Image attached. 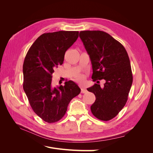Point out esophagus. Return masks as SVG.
<instances>
[{
    "mask_svg": "<svg viewBox=\"0 0 153 153\" xmlns=\"http://www.w3.org/2000/svg\"><path fill=\"white\" fill-rule=\"evenodd\" d=\"M87 92V90L85 89V88L84 87H81V92L82 93H86V92Z\"/></svg>",
    "mask_w": 153,
    "mask_h": 153,
    "instance_id": "obj_1",
    "label": "esophagus"
}]
</instances>
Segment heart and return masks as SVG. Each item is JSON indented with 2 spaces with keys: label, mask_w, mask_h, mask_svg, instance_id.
<instances>
[{
  "label": "heart",
  "mask_w": 153,
  "mask_h": 153,
  "mask_svg": "<svg viewBox=\"0 0 153 153\" xmlns=\"http://www.w3.org/2000/svg\"><path fill=\"white\" fill-rule=\"evenodd\" d=\"M78 78H79L80 79H82V76H79V77H78Z\"/></svg>",
  "instance_id": "heart-1"
}]
</instances>
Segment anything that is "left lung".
Wrapping results in <instances>:
<instances>
[{
  "instance_id": "left-lung-1",
  "label": "left lung",
  "mask_w": 153,
  "mask_h": 153,
  "mask_svg": "<svg viewBox=\"0 0 153 153\" xmlns=\"http://www.w3.org/2000/svg\"><path fill=\"white\" fill-rule=\"evenodd\" d=\"M80 38L92 64V79H104V87L95 84L87 88L94 93L91 106L94 116L107 121L119 114L126 105L133 82L130 61L121 43L101 30L80 32Z\"/></svg>"
}]
</instances>
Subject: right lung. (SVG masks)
<instances>
[{"mask_svg":"<svg viewBox=\"0 0 153 153\" xmlns=\"http://www.w3.org/2000/svg\"><path fill=\"white\" fill-rule=\"evenodd\" d=\"M78 31H58L41 35L29 48L23 65V87L34 112L48 123L65 115L70 101L80 92L69 80L64 85H52L54 69L62 65L66 50L78 38Z\"/></svg>","mask_w":153,"mask_h":153,"instance_id":"add662e5","label":"right lung"}]
</instances>
